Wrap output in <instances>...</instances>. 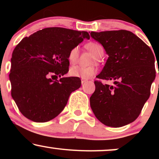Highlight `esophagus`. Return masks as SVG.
I'll return each instance as SVG.
<instances>
[{"label": "esophagus", "mask_w": 159, "mask_h": 159, "mask_svg": "<svg viewBox=\"0 0 159 159\" xmlns=\"http://www.w3.org/2000/svg\"><path fill=\"white\" fill-rule=\"evenodd\" d=\"M86 81H87V80H86V79H81V84H83L84 83H85Z\"/></svg>", "instance_id": "34e87169"}]
</instances>
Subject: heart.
Listing matches in <instances>:
<instances>
[{
	"mask_svg": "<svg viewBox=\"0 0 159 159\" xmlns=\"http://www.w3.org/2000/svg\"><path fill=\"white\" fill-rule=\"evenodd\" d=\"M86 48L88 49L90 52L93 54L96 58H100L104 54V48L102 45L96 42H90L85 45ZM78 59V48L74 47L69 51L68 54V60L70 63H76ZM96 73V69L93 66L84 67L81 66H73L69 69V74L73 77L81 78L87 79L92 77Z\"/></svg>",
	"mask_w": 159,
	"mask_h": 159,
	"instance_id": "1",
	"label": "heart"
}]
</instances>
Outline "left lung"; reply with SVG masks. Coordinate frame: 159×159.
Segmentation results:
<instances>
[{
	"label": "left lung",
	"mask_w": 159,
	"mask_h": 159,
	"mask_svg": "<svg viewBox=\"0 0 159 159\" xmlns=\"http://www.w3.org/2000/svg\"><path fill=\"white\" fill-rule=\"evenodd\" d=\"M90 36L108 54L102 71L96 76L99 80L94 81L91 108L96 117L107 126L117 128L132 123L150 96L156 78L154 54L129 30L91 32ZM102 80H112L115 84L104 85Z\"/></svg>",
	"instance_id": "obj_1"
}]
</instances>
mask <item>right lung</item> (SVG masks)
Returning a JSON list of instances; mask_svg holds the SVG:
<instances>
[{
    "label": "right lung",
    "mask_w": 159,
    "mask_h": 159,
    "mask_svg": "<svg viewBox=\"0 0 159 159\" xmlns=\"http://www.w3.org/2000/svg\"><path fill=\"white\" fill-rule=\"evenodd\" d=\"M84 38L86 31L47 27L25 37L11 58V96L27 119L45 123L63 110L71 93L79 88V78H61L69 72V51ZM55 80V81H53Z\"/></svg>",
    "instance_id": "obj_1"
}]
</instances>
